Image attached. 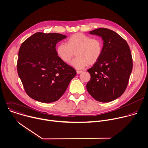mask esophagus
Segmentation results:
<instances>
[{
    "label": "esophagus",
    "instance_id": "obj_1",
    "mask_svg": "<svg viewBox=\"0 0 148 148\" xmlns=\"http://www.w3.org/2000/svg\"><path fill=\"white\" fill-rule=\"evenodd\" d=\"M82 72V71H79V70H77V71H76V73H77V74L81 73Z\"/></svg>",
    "mask_w": 148,
    "mask_h": 148
}]
</instances>
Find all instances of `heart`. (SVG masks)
<instances>
[{
  "mask_svg": "<svg viewBox=\"0 0 148 148\" xmlns=\"http://www.w3.org/2000/svg\"><path fill=\"white\" fill-rule=\"evenodd\" d=\"M56 51L59 58L65 63L71 62L76 52L77 58L71 64L77 69H82L97 61L102 53L103 43L99 38L77 33L68 38L67 44H59Z\"/></svg>",
  "mask_w": 148,
  "mask_h": 148,
  "instance_id": "1",
  "label": "heart"
}]
</instances>
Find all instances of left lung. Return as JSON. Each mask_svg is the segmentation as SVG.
Here are the masks:
<instances>
[{
    "mask_svg": "<svg viewBox=\"0 0 148 148\" xmlns=\"http://www.w3.org/2000/svg\"><path fill=\"white\" fill-rule=\"evenodd\" d=\"M89 33L102 38L101 55L87 72L90 80L87 90L95 100L103 103L113 101L125 92L132 70V58L127 41L116 33L106 28Z\"/></svg>",
    "mask_w": 148,
    "mask_h": 148,
    "instance_id": "8db88e82",
    "label": "left lung"
}]
</instances>
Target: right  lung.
Instances as JSON below:
<instances>
[{
	"instance_id": "obj_1",
	"label": "right lung",
	"mask_w": 148,
	"mask_h": 148,
	"mask_svg": "<svg viewBox=\"0 0 148 148\" xmlns=\"http://www.w3.org/2000/svg\"><path fill=\"white\" fill-rule=\"evenodd\" d=\"M67 37L59 33H36L21 45L17 72L28 96L49 103L64 94L75 69L59 58L56 44Z\"/></svg>"
}]
</instances>
